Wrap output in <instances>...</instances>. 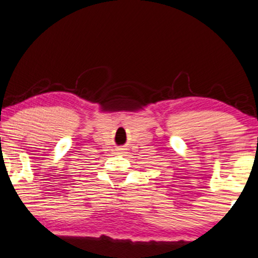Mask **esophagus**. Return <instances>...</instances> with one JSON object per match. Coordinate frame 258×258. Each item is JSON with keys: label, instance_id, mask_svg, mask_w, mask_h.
Returning <instances> with one entry per match:
<instances>
[{"label": "esophagus", "instance_id": "esophagus-1", "mask_svg": "<svg viewBox=\"0 0 258 258\" xmlns=\"http://www.w3.org/2000/svg\"><path fill=\"white\" fill-rule=\"evenodd\" d=\"M120 151H123V149H121V150H120Z\"/></svg>", "mask_w": 258, "mask_h": 258}]
</instances>
